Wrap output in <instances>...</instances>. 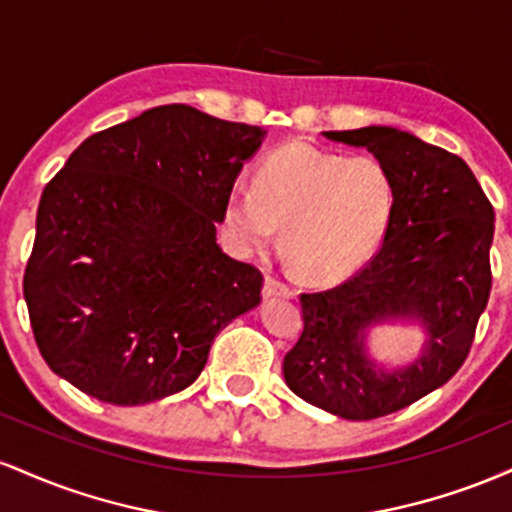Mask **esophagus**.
Returning a JSON list of instances; mask_svg holds the SVG:
<instances>
[{
    "instance_id": "34e87169",
    "label": "esophagus",
    "mask_w": 512,
    "mask_h": 512,
    "mask_svg": "<svg viewBox=\"0 0 512 512\" xmlns=\"http://www.w3.org/2000/svg\"><path fill=\"white\" fill-rule=\"evenodd\" d=\"M274 296L291 298L293 289L286 284V281H281L279 276H267V279H264V298H274Z\"/></svg>"
}]
</instances>
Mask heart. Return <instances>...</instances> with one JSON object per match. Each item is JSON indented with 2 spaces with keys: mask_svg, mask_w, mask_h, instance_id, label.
<instances>
[{
  "mask_svg": "<svg viewBox=\"0 0 512 512\" xmlns=\"http://www.w3.org/2000/svg\"><path fill=\"white\" fill-rule=\"evenodd\" d=\"M397 187L375 156L327 154L305 144L281 146L260 163L255 187L226 197L228 236L240 250L284 248L310 279H337L366 262L390 231Z\"/></svg>",
  "mask_w": 512,
  "mask_h": 512,
  "instance_id": "obj_1",
  "label": "heart"
}]
</instances>
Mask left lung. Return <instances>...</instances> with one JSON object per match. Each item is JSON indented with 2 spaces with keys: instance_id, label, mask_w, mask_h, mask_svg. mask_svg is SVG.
Returning <instances> with one entry per match:
<instances>
[{
  "instance_id": "1",
  "label": "left lung",
  "mask_w": 512,
  "mask_h": 512,
  "mask_svg": "<svg viewBox=\"0 0 512 512\" xmlns=\"http://www.w3.org/2000/svg\"><path fill=\"white\" fill-rule=\"evenodd\" d=\"M366 149L397 187L378 252L330 291L303 293V334L284 356V380L313 407L368 421L409 407L460 370L491 293L493 207L460 156L395 127L322 132ZM425 330L422 354L387 369L365 349L373 326Z\"/></svg>"
}]
</instances>
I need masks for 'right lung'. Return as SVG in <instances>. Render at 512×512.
Returning a JSON list of instances; mask_svg holds the SVG:
<instances>
[{
    "instance_id": "obj_1",
    "label": "right lung",
    "mask_w": 512,
    "mask_h": 512,
    "mask_svg": "<svg viewBox=\"0 0 512 512\" xmlns=\"http://www.w3.org/2000/svg\"><path fill=\"white\" fill-rule=\"evenodd\" d=\"M262 127L158 105L88 137L45 185L23 296L60 378L117 407L199 378L214 337L260 305L262 274L216 243Z\"/></svg>"
}]
</instances>
